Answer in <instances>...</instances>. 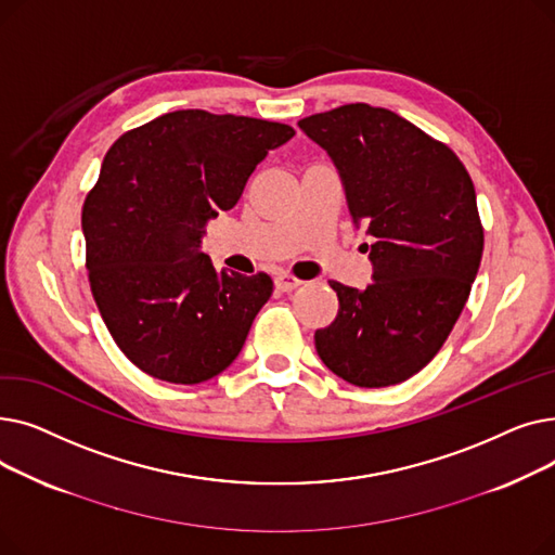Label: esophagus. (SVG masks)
<instances>
[{"label":"esophagus","instance_id":"obj_1","mask_svg":"<svg viewBox=\"0 0 555 555\" xmlns=\"http://www.w3.org/2000/svg\"><path fill=\"white\" fill-rule=\"evenodd\" d=\"M274 285H276V289H281V293H293L295 287L301 285V281H299L297 276H293V274L281 272V274H276V279H274Z\"/></svg>","mask_w":555,"mask_h":555}]
</instances>
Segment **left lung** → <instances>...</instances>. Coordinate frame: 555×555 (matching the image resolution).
Segmentation results:
<instances>
[{
    "mask_svg": "<svg viewBox=\"0 0 555 555\" xmlns=\"http://www.w3.org/2000/svg\"><path fill=\"white\" fill-rule=\"evenodd\" d=\"M299 128L333 159L373 281H331L339 310L314 333L322 362L356 387L404 383L443 346L483 251L475 184L446 143L385 107L341 105Z\"/></svg>",
    "mask_w": 555,
    "mask_h": 555,
    "instance_id": "left-lung-1",
    "label": "left lung"
}]
</instances>
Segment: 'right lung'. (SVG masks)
Listing matches in <instances>:
<instances>
[{
	"label": "right lung",
	"instance_id": "obj_1",
	"mask_svg": "<svg viewBox=\"0 0 555 555\" xmlns=\"http://www.w3.org/2000/svg\"><path fill=\"white\" fill-rule=\"evenodd\" d=\"M293 137L285 124L178 109L107 151L82 207L87 272L109 335L143 373L197 385L238 358L274 283L218 272L202 236Z\"/></svg>",
	"mask_w": 555,
	"mask_h": 555
}]
</instances>
